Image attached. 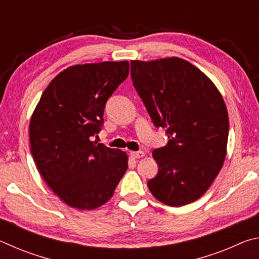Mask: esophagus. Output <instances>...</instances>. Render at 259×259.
I'll return each instance as SVG.
<instances>
[{"label": "esophagus", "mask_w": 259, "mask_h": 259, "mask_svg": "<svg viewBox=\"0 0 259 259\" xmlns=\"http://www.w3.org/2000/svg\"><path fill=\"white\" fill-rule=\"evenodd\" d=\"M145 155V153L143 151H137V152H130V156L133 157V159H140V157H143Z\"/></svg>", "instance_id": "1"}]
</instances>
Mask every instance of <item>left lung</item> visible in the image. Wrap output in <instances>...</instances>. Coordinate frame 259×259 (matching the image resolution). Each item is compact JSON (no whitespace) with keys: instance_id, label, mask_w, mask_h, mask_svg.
Masks as SVG:
<instances>
[{"instance_id":"1","label":"left lung","mask_w":259,"mask_h":259,"mask_svg":"<svg viewBox=\"0 0 259 259\" xmlns=\"http://www.w3.org/2000/svg\"><path fill=\"white\" fill-rule=\"evenodd\" d=\"M131 78L168 143L153 151L159 172L147 186L160 202L182 207L200 199L226 156L229 114L211 80L177 57L131 61Z\"/></svg>"}]
</instances>
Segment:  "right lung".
<instances>
[{
	"label": "right lung",
	"instance_id": "1",
	"mask_svg": "<svg viewBox=\"0 0 259 259\" xmlns=\"http://www.w3.org/2000/svg\"><path fill=\"white\" fill-rule=\"evenodd\" d=\"M129 75L128 61L71 66L43 91L29 122L30 153L43 181L69 207L96 209L128 169L120 150L93 142L108 98Z\"/></svg>",
	"mask_w": 259,
	"mask_h": 259
}]
</instances>
